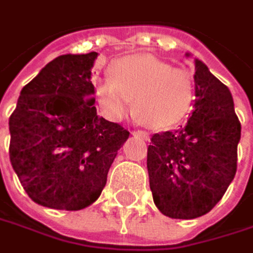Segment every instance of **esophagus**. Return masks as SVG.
I'll return each instance as SVG.
<instances>
[{
  "instance_id": "esophagus-1",
  "label": "esophagus",
  "mask_w": 253,
  "mask_h": 253,
  "mask_svg": "<svg viewBox=\"0 0 253 253\" xmlns=\"http://www.w3.org/2000/svg\"><path fill=\"white\" fill-rule=\"evenodd\" d=\"M131 134H133V136H136V137L144 138V140H148V138H150L147 131H143V130H136V131H133Z\"/></svg>"
}]
</instances>
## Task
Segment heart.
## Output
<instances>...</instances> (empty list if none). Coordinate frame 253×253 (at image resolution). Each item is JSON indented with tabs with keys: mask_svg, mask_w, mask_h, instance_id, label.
I'll list each match as a JSON object with an SVG mask.
<instances>
[{
	"mask_svg": "<svg viewBox=\"0 0 253 253\" xmlns=\"http://www.w3.org/2000/svg\"><path fill=\"white\" fill-rule=\"evenodd\" d=\"M112 78L94 81L96 102L109 120H122L131 110L151 128H169L190 113L194 79L185 69L154 56H125L110 68Z\"/></svg>",
	"mask_w": 253,
	"mask_h": 253,
	"instance_id": "1",
	"label": "heart"
}]
</instances>
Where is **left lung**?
<instances>
[{"label": "left lung", "mask_w": 253, "mask_h": 253, "mask_svg": "<svg viewBox=\"0 0 253 253\" xmlns=\"http://www.w3.org/2000/svg\"><path fill=\"white\" fill-rule=\"evenodd\" d=\"M194 81L197 99L185 126L153 134L147 148L154 204L175 219L203 216L224 197L235 177L241 140L229 89L198 59Z\"/></svg>", "instance_id": "left-lung-1"}]
</instances>
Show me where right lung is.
Returning <instances> with one entry per match:
<instances>
[{"instance_id": "add662e5", "label": "right lung", "mask_w": 253, "mask_h": 253, "mask_svg": "<svg viewBox=\"0 0 253 253\" xmlns=\"http://www.w3.org/2000/svg\"><path fill=\"white\" fill-rule=\"evenodd\" d=\"M96 52L61 55L21 90L9 117V160L34 203L66 211L93 204L128 131L97 116Z\"/></svg>"}]
</instances>
